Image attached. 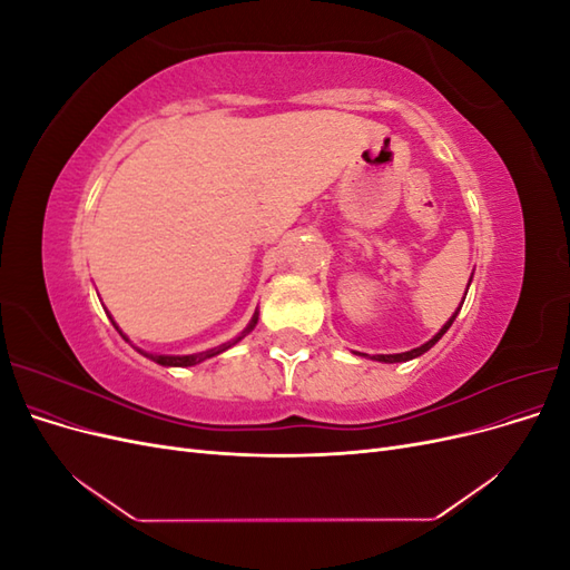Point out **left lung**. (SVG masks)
<instances>
[{"mask_svg":"<svg viewBox=\"0 0 570 570\" xmlns=\"http://www.w3.org/2000/svg\"><path fill=\"white\" fill-rule=\"evenodd\" d=\"M471 281H473V275H471ZM471 285V283H469ZM465 292H469V287H465ZM465 299V297H463ZM463 304V302H461ZM461 312V306L456 308V312L452 314V318L446 321L442 327H440V333H435L433 337H430L425 344H421V347H416V350H411V352H402V354H375V356H371V358H375V361H383V364H402V361H411V358H416V356H421V354H425L430 347H433V344L450 331V325L454 323V318H456V314ZM354 354H358L361 356V352H354ZM366 356V354H364Z\"/></svg>","mask_w":570,"mask_h":570,"instance_id":"left-lung-1","label":"left lung"}]
</instances>
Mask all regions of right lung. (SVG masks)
<instances>
[{"label":"right lung","mask_w":570,"mask_h":570,"mask_svg":"<svg viewBox=\"0 0 570 570\" xmlns=\"http://www.w3.org/2000/svg\"><path fill=\"white\" fill-rule=\"evenodd\" d=\"M111 318V316H109ZM111 323H114V327L116 331L120 333V337H124L126 342H130L128 337H126V333L120 331V327L116 325V321L111 318ZM256 323H258V312H254V316H252V321L247 323V327L243 333H239L235 340H230V342H223V344H218V347H214V350H206V352H199V354H185V356H170V354H151V352H145V350H140V347H135L137 352H140L142 356H147V358H151L154 364H159V366H178V368H185V366H197V364H202V361H206V358H212V356H216V354H223L226 350H230V347H235V344L243 340L245 335H249L254 327H256Z\"/></svg>","instance_id":"right-lung-1"}]
</instances>
